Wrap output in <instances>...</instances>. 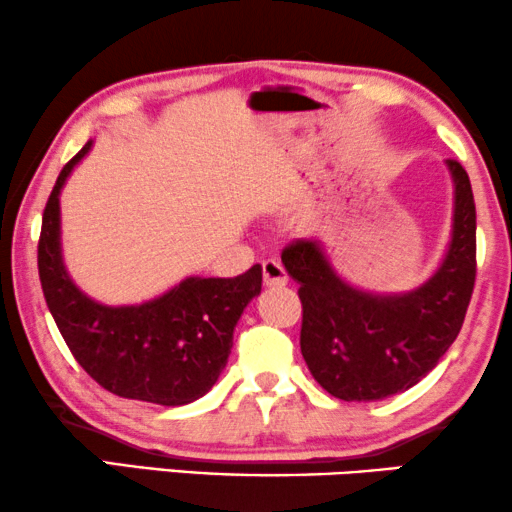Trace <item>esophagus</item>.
I'll return each mask as SVG.
<instances>
[{
  "mask_svg": "<svg viewBox=\"0 0 512 512\" xmlns=\"http://www.w3.org/2000/svg\"><path fill=\"white\" fill-rule=\"evenodd\" d=\"M262 273L266 287H283L287 283V271L283 269V264H280L278 259H264Z\"/></svg>",
  "mask_w": 512,
  "mask_h": 512,
  "instance_id": "34e87169",
  "label": "esophagus"
}]
</instances>
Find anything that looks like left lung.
I'll return each mask as SVG.
<instances>
[{
  "label": "left lung",
  "instance_id": "left-lung-1",
  "mask_svg": "<svg viewBox=\"0 0 512 512\" xmlns=\"http://www.w3.org/2000/svg\"><path fill=\"white\" fill-rule=\"evenodd\" d=\"M445 164L455 185L452 239L434 276L415 290H357L313 239H294L280 255L299 283L301 355L331 397L380 401L408 390L434 369L464 325L475 285V201L462 164Z\"/></svg>",
  "mask_w": 512,
  "mask_h": 512
}]
</instances>
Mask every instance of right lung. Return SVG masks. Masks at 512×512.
Returning a JSON list of instances; mask_svg holds the SVG:
<instances>
[{"instance_id": "1", "label": "right lung", "mask_w": 512, "mask_h": 512, "mask_svg": "<svg viewBox=\"0 0 512 512\" xmlns=\"http://www.w3.org/2000/svg\"><path fill=\"white\" fill-rule=\"evenodd\" d=\"M92 141L64 164L43 211L39 278L48 311L76 362L122 399L185 406L211 390L227 366L234 327L262 292V266L236 278L190 276L162 297L104 306L69 278L60 248V192Z\"/></svg>"}]
</instances>
